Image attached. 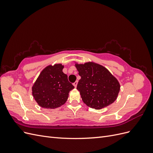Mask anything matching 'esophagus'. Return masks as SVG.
Masks as SVG:
<instances>
[{
	"instance_id": "34e87169",
	"label": "esophagus",
	"mask_w": 153,
	"mask_h": 153,
	"mask_svg": "<svg viewBox=\"0 0 153 153\" xmlns=\"http://www.w3.org/2000/svg\"><path fill=\"white\" fill-rule=\"evenodd\" d=\"M77 84H78V82L77 81H76V82H75L73 83V85L75 86V87H76V86H77Z\"/></svg>"
}]
</instances>
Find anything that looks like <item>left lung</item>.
I'll return each instance as SVG.
<instances>
[{
    "mask_svg": "<svg viewBox=\"0 0 153 153\" xmlns=\"http://www.w3.org/2000/svg\"><path fill=\"white\" fill-rule=\"evenodd\" d=\"M75 66L81 76L76 89L86 105L101 109L114 102L119 94L120 85L107 69L93 62Z\"/></svg>",
    "mask_w": 153,
    "mask_h": 153,
    "instance_id": "obj_1",
    "label": "left lung"
}]
</instances>
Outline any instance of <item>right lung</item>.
Here are the masks:
<instances>
[{
    "instance_id": "1",
    "label": "right lung",
    "mask_w": 153,
    "mask_h": 153,
    "mask_svg": "<svg viewBox=\"0 0 153 153\" xmlns=\"http://www.w3.org/2000/svg\"><path fill=\"white\" fill-rule=\"evenodd\" d=\"M63 68L61 64L47 66L33 85L32 95L41 107L53 109L62 106L67 101L69 91L75 87L62 72Z\"/></svg>"
}]
</instances>
